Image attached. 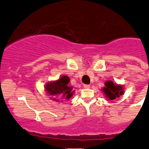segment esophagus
<instances>
[{
  "label": "esophagus",
  "instance_id": "obj_1",
  "mask_svg": "<svg viewBox=\"0 0 149 149\" xmlns=\"http://www.w3.org/2000/svg\"><path fill=\"white\" fill-rule=\"evenodd\" d=\"M84 87L85 88H90V85H88V84H84Z\"/></svg>",
  "mask_w": 149,
  "mask_h": 149
}]
</instances>
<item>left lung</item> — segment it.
<instances>
[{
    "label": "left lung",
    "mask_w": 149,
    "mask_h": 149,
    "mask_svg": "<svg viewBox=\"0 0 149 149\" xmlns=\"http://www.w3.org/2000/svg\"><path fill=\"white\" fill-rule=\"evenodd\" d=\"M104 86H105L102 88V91L108 100H114L124 94L125 88L120 84L109 80L105 82Z\"/></svg>",
    "instance_id": "8db88e82"
}]
</instances>
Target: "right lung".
<instances>
[{
  "label": "right lung",
  "mask_w": 149,
  "mask_h": 149,
  "mask_svg": "<svg viewBox=\"0 0 149 149\" xmlns=\"http://www.w3.org/2000/svg\"><path fill=\"white\" fill-rule=\"evenodd\" d=\"M69 82L68 76H61L57 80L47 82L45 86V91L53 101L61 102L63 100L71 98L75 92L73 86L68 85Z\"/></svg>",
  "instance_id": "obj_1"
}]
</instances>
